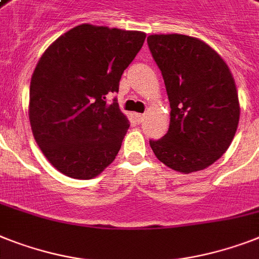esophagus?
I'll use <instances>...</instances> for the list:
<instances>
[{"mask_svg": "<svg viewBox=\"0 0 259 259\" xmlns=\"http://www.w3.org/2000/svg\"><path fill=\"white\" fill-rule=\"evenodd\" d=\"M145 118V114H141V113H137L136 114V119H137V122H142Z\"/></svg>", "mask_w": 259, "mask_h": 259, "instance_id": "obj_1", "label": "esophagus"}]
</instances>
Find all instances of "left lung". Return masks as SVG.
Masks as SVG:
<instances>
[{"mask_svg": "<svg viewBox=\"0 0 259 259\" xmlns=\"http://www.w3.org/2000/svg\"><path fill=\"white\" fill-rule=\"evenodd\" d=\"M150 53L165 81L170 126L150 140L155 157L180 173L214 163L232 144L239 122L235 82L215 50L184 34L148 37Z\"/></svg>", "mask_w": 259, "mask_h": 259, "instance_id": "obj_1", "label": "left lung"}]
</instances>
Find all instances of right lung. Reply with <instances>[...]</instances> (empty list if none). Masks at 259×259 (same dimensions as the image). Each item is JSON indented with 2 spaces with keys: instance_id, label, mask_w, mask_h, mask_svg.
<instances>
[{
  "instance_id": "1",
  "label": "right lung",
  "mask_w": 259,
  "mask_h": 259,
  "mask_svg": "<svg viewBox=\"0 0 259 259\" xmlns=\"http://www.w3.org/2000/svg\"><path fill=\"white\" fill-rule=\"evenodd\" d=\"M142 31L82 24L39 58L31 75L29 119L35 142L61 173L90 180L114 161L129 119L117 100L119 79L144 45Z\"/></svg>"
}]
</instances>
